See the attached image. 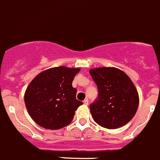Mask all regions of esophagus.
I'll use <instances>...</instances> for the list:
<instances>
[{
	"label": "esophagus",
	"mask_w": 160,
	"mask_h": 160,
	"mask_svg": "<svg viewBox=\"0 0 160 160\" xmlns=\"http://www.w3.org/2000/svg\"><path fill=\"white\" fill-rule=\"evenodd\" d=\"M83 103H84V104H85V105H88V98H85V99L84 100Z\"/></svg>",
	"instance_id": "esophagus-1"
}]
</instances>
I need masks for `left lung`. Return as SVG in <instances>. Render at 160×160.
I'll return each instance as SVG.
<instances>
[{"label":"left lung","instance_id":"obj_1","mask_svg":"<svg viewBox=\"0 0 160 160\" xmlns=\"http://www.w3.org/2000/svg\"><path fill=\"white\" fill-rule=\"evenodd\" d=\"M89 72L98 92L89 105L95 122L111 129L127 124L139 106V95L129 77L120 69L109 67L91 69Z\"/></svg>","mask_w":160,"mask_h":160}]
</instances>
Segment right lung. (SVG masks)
Returning a JSON list of instances; mask_svg holds the SVG:
<instances>
[{
	"instance_id": "add662e5",
	"label": "right lung",
	"mask_w": 160,
	"mask_h": 160,
	"mask_svg": "<svg viewBox=\"0 0 160 160\" xmlns=\"http://www.w3.org/2000/svg\"><path fill=\"white\" fill-rule=\"evenodd\" d=\"M80 68L55 67L41 72L24 94V102L33 120L48 129H58L72 121L82 102L76 99L72 82Z\"/></svg>"
}]
</instances>
